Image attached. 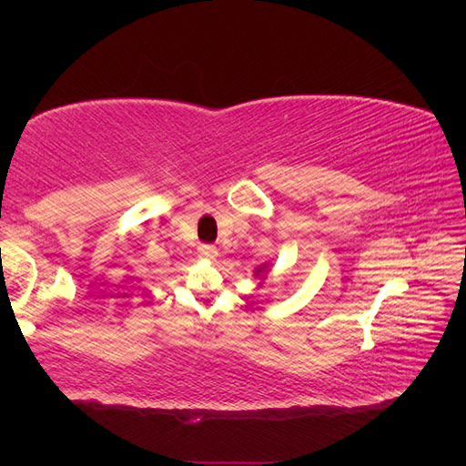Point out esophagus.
Returning <instances> with one entry per match:
<instances>
[{"label": "esophagus", "mask_w": 466, "mask_h": 466, "mask_svg": "<svg viewBox=\"0 0 466 466\" xmlns=\"http://www.w3.org/2000/svg\"><path fill=\"white\" fill-rule=\"evenodd\" d=\"M198 257L204 260H216L218 248L214 245H200L198 247Z\"/></svg>", "instance_id": "1"}]
</instances>
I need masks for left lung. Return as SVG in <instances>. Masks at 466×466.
Instances as JSON below:
<instances>
[{
    "label": "left lung",
    "instance_id": "1",
    "mask_svg": "<svg viewBox=\"0 0 466 466\" xmlns=\"http://www.w3.org/2000/svg\"><path fill=\"white\" fill-rule=\"evenodd\" d=\"M270 272H272V264L264 262V264L255 268V279H258V284H264V279L268 278V274H270Z\"/></svg>",
    "mask_w": 466,
    "mask_h": 466
}]
</instances>
